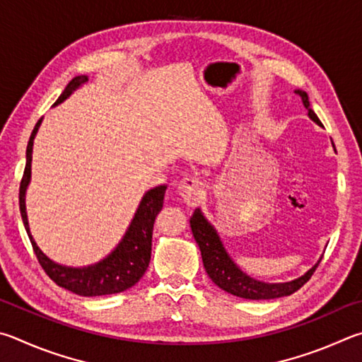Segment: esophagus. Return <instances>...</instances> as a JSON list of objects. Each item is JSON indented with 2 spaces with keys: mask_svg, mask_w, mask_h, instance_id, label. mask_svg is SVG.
I'll return each instance as SVG.
<instances>
[{
  "mask_svg": "<svg viewBox=\"0 0 362 362\" xmlns=\"http://www.w3.org/2000/svg\"><path fill=\"white\" fill-rule=\"evenodd\" d=\"M180 194L187 205H197L204 199L205 186L199 177L186 176L180 182Z\"/></svg>",
  "mask_w": 362,
  "mask_h": 362,
  "instance_id": "34e87169",
  "label": "esophagus"
}]
</instances>
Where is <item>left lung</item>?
<instances>
[{"mask_svg":"<svg viewBox=\"0 0 362 362\" xmlns=\"http://www.w3.org/2000/svg\"><path fill=\"white\" fill-rule=\"evenodd\" d=\"M296 93H299L303 106L307 107L308 117L312 119L313 122L321 125V120L318 119V116H316L312 107H310L307 92L296 90ZM189 223H191L192 235L200 248L202 261H204V267L206 270L208 276L211 278L216 286L226 291V293L242 297V299L265 300V299H276V297L291 296L293 293H296L297 289H300L303 284L312 278L313 272L316 270V267H318V264L322 259L321 257L312 269L305 272L302 276L296 278L293 281L264 283V281L255 280V278H251L250 275H246L245 272L232 261V257L227 255L223 242H221L216 229L208 223L200 208H197V210L194 211Z\"/></svg>","mask_w":362,"mask_h":362,"instance_id":"left-lung-1","label":"left lung"}]
</instances>
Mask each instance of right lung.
I'll use <instances>...</instances> for the list:
<instances>
[{"label":"right lung","mask_w":362,"mask_h":362,"mask_svg":"<svg viewBox=\"0 0 362 362\" xmlns=\"http://www.w3.org/2000/svg\"><path fill=\"white\" fill-rule=\"evenodd\" d=\"M87 81V76H76V78H73L65 87V90L62 92L59 100L55 101L54 106L65 101L76 88L86 84ZM41 120L42 119L37 120L33 132H31L27 146V163H25L21 189H18V205H21L22 221L37 261H40L41 267L49 275L50 280L55 281L60 288H65L78 296L95 297L122 293V291L132 288L133 284L141 280L146 269H148L151 261L152 229H154L156 216L163 206V195L165 191H167V186H157L143 195L125 235L103 261L93 265H87V267H68V265L54 262L52 259L44 255L40 246L36 245L35 238L31 237L27 206H25V194H27V187L31 180V152H33V141L37 129L41 125Z\"/></svg>","instance_id":"right-lung-1"}]
</instances>
